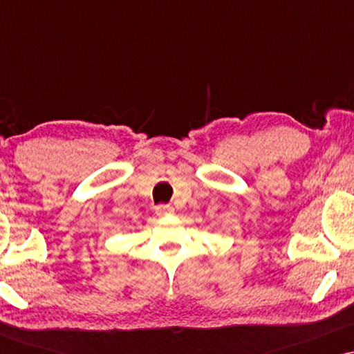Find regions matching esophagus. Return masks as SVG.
I'll use <instances>...</instances> for the list:
<instances>
[{
  "mask_svg": "<svg viewBox=\"0 0 354 354\" xmlns=\"http://www.w3.org/2000/svg\"><path fill=\"white\" fill-rule=\"evenodd\" d=\"M156 214H159V216H172L174 214V207L166 206V205L156 206Z\"/></svg>",
  "mask_w": 354,
  "mask_h": 354,
  "instance_id": "esophagus-1",
  "label": "esophagus"
}]
</instances>
